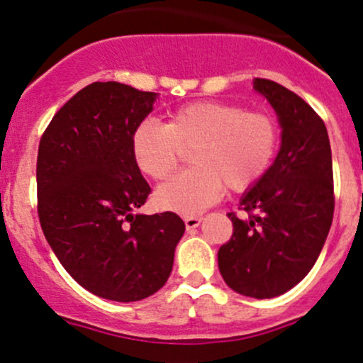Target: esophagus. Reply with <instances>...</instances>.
Masks as SVG:
<instances>
[{"instance_id": "34e87169", "label": "esophagus", "mask_w": 363, "mask_h": 363, "mask_svg": "<svg viewBox=\"0 0 363 363\" xmlns=\"http://www.w3.org/2000/svg\"><path fill=\"white\" fill-rule=\"evenodd\" d=\"M184 223L187 230H193V228H196L199 223H201V218H199V216H186Z\"/></svg>"}]
</instances>
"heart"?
<instances>
[{
  "instance_id": "obj_1",
  "label": "heart",
  "mask_w": 363,
  "mask_h": 363,
  "mask_svg": "<svg viewBox=\"0 0 363 363\" xmlns=\"http://www.w3.org/2000/svg\"><path fill=\"white\" fill-rule=\"evenodd\" d=\"M278 141V126L268 114L245 112L230 102L198 101L170 112L165 124L141 121L131 150L141 172L162 181L176 170L182 150L194 147V167L155 194L162 210L193 216L218 201L225 187L240 193L257 184L272 167Z\"/></svg>"
}]
</instances>
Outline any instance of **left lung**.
Here are the masks:
<instances>
[{
	"label": "left lung",
	"mask_w": 363,
	"mask_h": 363,
	"mask_svg": "<svg viewBox=\"0 0 363 363\" xmlns=\"http://www.w3.org/2000/svg\"><path fill=\"white\" fill-rule=\"evenodd\" d=\"M281 126V147L266 176L240 199L247 218L228 213L230 240L218 251L237 294L273 298L294 289L318 261L335 213L333 160L318 112L280 83L254 78Z\"/></svg>",
	"instance_id": "8db88e82"
}]
</instances>
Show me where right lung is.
<instances>
[{"label": "right lung", "mask_w": 363, "mask_h": 363, "mask_svg": "<svg viewBox=\"0 0 363 363\" xmlns=\"http://www.w3.org/2000/svg\"><path fill=\"white\" fill-rule=\"evenodd\" d=\"M157 94L95 82L45 128L37 155V213L56 257L83 289L136 302L165 285L186 230L172 211L135 215L152 193L131 150Z\"/></svg>", "instance_id": "right-lung-1"}]
</instances>
